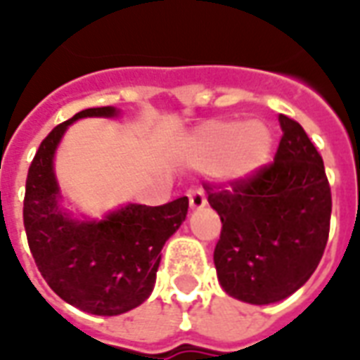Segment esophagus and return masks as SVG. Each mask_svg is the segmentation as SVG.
<instances>
[{
	"instance_id": "esophagus-1",
	"label": "esophagus",
	"mask_w": 360,
	"mask_h": 360,
	"mask_svg": "<svg viewBox=\"0 0 360 360\" xmlns=\"http://www.w3.org/2000/svg\"><path fill=\"white\" fill-rule=\"evenodd\" d=\"M206 194L202 188H191L188 191V206L191 210H202V207L206 206Z\"/></svg>"
}]
</instances>
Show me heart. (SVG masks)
Instances as JSON below:
<instances>
[{"instance_id": "heart-1", "label": "heart", "mask_w": 360, "mask_h": 360, "mask_svg": "<svg viewBox=\"0 0 360 360\" xmlns=\"http://www.w3.org/2000/svg\"><path fill=\"white\" fill-rule=\"evenodd\" d=\"M273 133L259 120H210L185 141L183 154L191 167L210 169L223 181H246L267 166Z\"/></svg>"}]
</instances>
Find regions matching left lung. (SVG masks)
Listing matches in <instances>:
<instances>
[{"mask_svg":"<svg viewBox=\"0 0 360 360\" xmlns=\"http://www.w3.org/2000/svg\"><path fill=\"white\" fill-rule=\"evenodd\" d=\"M278 122L273 164L227 187L204 185L223 223L214 252L221 288L252 305L302 288L328 240L332 194L321 154L295 120L281 114Z\"/></svg>","mask_w":360,"mask_h":360,"instance_id":"1","label":"left lung"}]
</instances>
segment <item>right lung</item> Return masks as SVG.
I'll return each instance as SVG.
<instances>
[{"label":"right lung","mask_w":360,"mask_h":360,"mask_svg":"<svg viewBox=\"0 0 360 360\" xmlns=\"http://www.w3.org/2000/svg\"><path fill=\"white\" fill-rule=\"evenodd\" d=\"M114 118V106L85 108L58 124L39 145L26 177L24 229L45 282L85 313L114 316L139 307L156 282L162 248L187 217L188 198L164 206L127 204L103 219H76L60 206L53 160L70 124Z\"/></svg>","instance_id":"right-lung-1"}]
</instances>
